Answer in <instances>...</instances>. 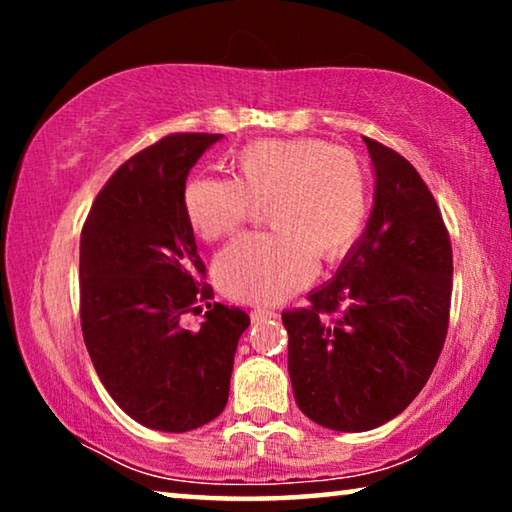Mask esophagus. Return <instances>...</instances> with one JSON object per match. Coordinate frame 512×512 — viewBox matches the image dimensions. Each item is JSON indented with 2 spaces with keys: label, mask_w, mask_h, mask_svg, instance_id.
Returning <instances> with one entry per match:
<instances>
[{
  "label": "esophagus",
  "mask_w": 512,
  "mask_h": 512,
  "mask_svg": "<svg viewBox=\"0 0 512 512\" xmlns=\"http://www.w3.org/2000/svg\"><path fill=\"white\" fill-rule=\"evenodd\" d=\"M275 316V311H271V309H253L250 311V318H253V323L255 320H264V318H273Z\"/></svg>",
  "instance_id": "34e87169"
}]
</instances>
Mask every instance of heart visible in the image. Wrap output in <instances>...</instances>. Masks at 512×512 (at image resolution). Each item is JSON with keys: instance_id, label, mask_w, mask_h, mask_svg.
I'll use <instances>...</instances> for the list:
<instances>
[{"instance_id": "obj_1", "label": "heart", "mask_w": 512, "mask_h": 512, "mask_svg": "<svg viewBox=\"0 0 512 512\" xmlns=\"http://www.w3.org/2000/svg\"><path fill=\"white\" fill-rule=\"evenodd\" d=\"M268 205L273 235L241 237L214 264L232 300L275 305L311 280L316 255L343 257L368 216V171L357 153L320 140H264L235 158V180L192 178L183 207L205 241L235 235Z\"/></svg>"}]
</instances>
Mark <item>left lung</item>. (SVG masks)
Here are the masks:
<instances>
[{
    "label": "left lung",
    "mask_w": 512,
    "mask_h": 512,
    "mask_svg": "<svg viewBox=\"0 0 512 512\" xmlns=\"http://www.w3.org/2000/svg\"><path fill=\"white\" fill-rule=\"evenodd\" d=\"M375 198L363 235L307 309L284 311L300 411L334 431H370L409 406L445 345L452 244L409 160L363 137Z\"/></svg>",
    "instance_id": "1"
}]
</instances>
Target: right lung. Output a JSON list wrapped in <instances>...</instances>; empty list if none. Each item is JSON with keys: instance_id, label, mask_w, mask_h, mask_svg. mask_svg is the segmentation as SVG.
<instances>
[{"instance_id": "1", "label": "right lung", "mask_w": 512, "mask_h": 512, "mask_svg": "<svg viewBox=\"0 0 512 512\" xmlns=\"http://www.w3.org/2000/svg\"><path fill=\"white\" fill-rule=\"evenodd\" d=\"M223 135L178 133L115 171L81 232V327L101 384L142 427L185 433L228 404L250 318L212 305L183 207L189 171ZM208 305L202 329L179 318Z\"/></svg>"}]
</instances>
